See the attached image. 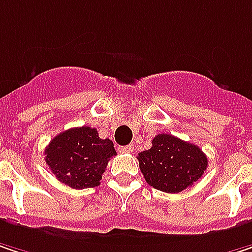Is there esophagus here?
Listing matches in <instances>:
<instances>
[{
  "label": "esophagus",
  "mask_w": 252,
  "mask_h": 252,
  "mask_svg": "<svg viewBox=\"0 0 252 252\" xmlns=\"http://www.w3.org/2000/svg\"><path fill=\"white\" fill-rule=\"evenodd\" d=\"M132 150H134V146H132V144H128V146H123V147H120L118 151H120V153H131Z\"/></svg>",
  "instance_id": "esophagus-1"
}]
</instances>
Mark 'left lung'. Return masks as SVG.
<instances>
[{
    "instance_id": "8db88e82",
    "label": "left lung",
    "mask_w": 252,
    "mask_h": 252,
    "mask_svg": "<svg viewBox=\"0 0 252 252\" xmlns=\"http://www.w3.org/2000/svg\"><path fill=\"white\" fill-rule=\"evenodd\" d=\"M151 144L137 158L146 182L157 190L179 193L197 182L208 167L202 150L174 135L158 134Z\"/></svg>"
}]
</instances>
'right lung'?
I'll list each match as a JSON object with an SVG mask.
<instances>
[{
	"mask_svg": "<svg viewBox=\"0 0 252 252\" xmlns=\"http://www.w3.org/2000/svg\"><path fill=\"white\" fill-rule=\"evenodd\" d=\"M46 164L59 182L85 189L99 186L112 156L117 154L109 138H99L91 126L70 128L56 135L44 150Z\"/></svg>",
	"mask_w": 252,
	"mask_h": 252,
	"instance_id": "right-lung-1",
	"label": "right lung"
}]
</instances>
